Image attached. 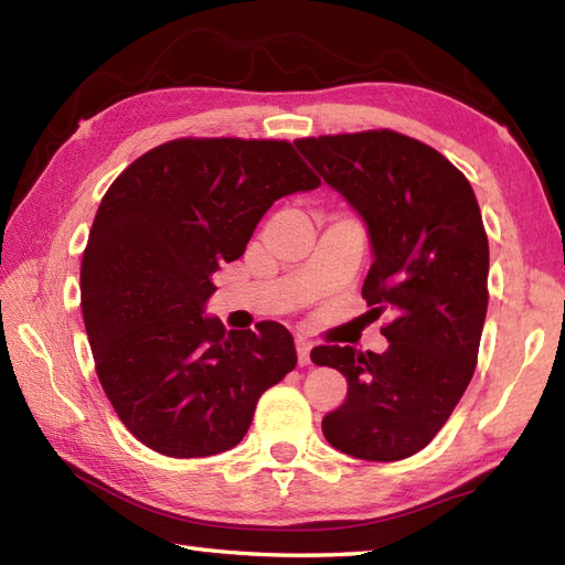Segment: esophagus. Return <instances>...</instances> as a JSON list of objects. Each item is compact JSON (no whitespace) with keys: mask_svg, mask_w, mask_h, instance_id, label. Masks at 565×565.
<instances>
[{"mask_svg":"<svg viewBox=\"0 0 565 565\" xmlns=\"http://www.w3.org/2000/svg\"><path fill=\"white\" fill-rule=\"evenodd\" d=\"M310 344L306 338H296V352H298V364L306 366L310 362Z\"/></svg>","mask_w":565,"mask_h":565,"instance_id":"34e87169","label":"esophagus"}]
</instances>
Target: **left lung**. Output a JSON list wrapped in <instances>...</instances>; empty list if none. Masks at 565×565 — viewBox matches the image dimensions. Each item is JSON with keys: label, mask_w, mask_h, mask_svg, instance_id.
Masks as SVG:
<instances>
[{"label": "left lung", "mask_w": 565, "mask_h": 565, "mask_svg": "<svg viewBox=\"0 0 565 565\" xmlns=\"http://www.w3.org/2000/svg\"><path fill=\"white\" fill-rule=\"evenodd\" d=\"M296 148L369 227L362 296L388 340L383 354L316 347L310 359L347 379L322 435L364 461L425 449L473 376L488 310V235L468 179L435 148L395 130L320 136Z\"/></svg>", "instance_id": "8db88e82"}]
</instances>
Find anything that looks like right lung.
Returning <instances> with one entry per match:
<instances>
[{
    "label": "right lung",
    "instance_id": "add662e5",
    "mask_svg": "<svg viewBox=\"0 0 565 565\" xmlns=\"http://www.w3.org/2000/svg\"><path fill=\"white\" fill-rule=\"evenodd\" d=\"M320 179L286 140L179 138L106 191L82 255V316L106 398L130 435L177 459L233 449L259 395L296 366L291 332L203 316L213 274L262 215Z\"/></svg>",
    "mask_w": 565,
    "mask_h": 565
}]
</instances>
